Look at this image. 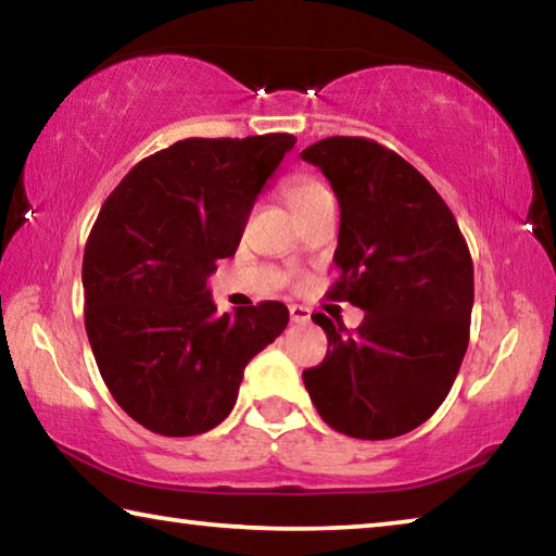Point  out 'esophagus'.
Listing matches in <instances>:
<instances>
[{"label": "esophagus", "instance_id": "obj_1", "mask_svg": "<svg viewBox=\"0 0 556 556\" xmlns=\"http://www.w3.org/2000/svg\"><path fill=\"white\" fill-rule=\"evenodd\" d=\"M289 316H291V321H294V324H308V321H312V312H308L306 306H299V304H291L289 306Z\"/></svg>", "mask_w": 556, "mask_h": 556}]
</instances>
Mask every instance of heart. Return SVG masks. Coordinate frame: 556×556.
<instances>
[{
	"label": "heart",
	"mask_w": 556,
	"mask_h": 556,
	"mask_svg": "<svg viewBox=\"0 0 556 556\" xmlns=\"http://www.w3.org/2000/svg\"><path fill=\"white\" fill-rule=\"evenodd\" d=\"M287 199H289L291 208L296 211V215H301V213L312 211L314 205L331 199V193H328V188L318 181V178L296 176L287 188Z\"/></svg>",
	"instance_id": "1"
}]
</instances>
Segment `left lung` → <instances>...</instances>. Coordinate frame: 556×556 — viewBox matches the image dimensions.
<instances>
[{
  "label": "left lung",
  "instance_id": "obj_1",
  "mask_svg": "<svg viewBox=\"0 0 556 556\" xmlns=\"http://www.w3.org/2000/svg\"><path fill=\"white\" fill-rule=\"evenodd\" d=\"M301 159L318 166L341 205L328 299L365 318L312 316L328 336L324 363L304 370L328 427L355 439H394L439 409L468 348L473 262L454 213L417 168L363 137H328Z\"/></svg>",
  "mask_w": 556,
  "mask_h": 556
}]
</instances>
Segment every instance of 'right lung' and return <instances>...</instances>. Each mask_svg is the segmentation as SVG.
Masks as SVG:
<instances>
[{
    "instance_id": "obj_1",
    "label": "right lung",
    "mask_w": 556,
    "mask_h": 556,
    "mask_svg": "<svg viewBox=\"0 0 556 556\" xmlns=\"http://www.w3.org/2000/svg\"><path fill=\"white\" fill-rule=\"evenodd\" d=\"M294 144V135L181 139L142 159L102 203L83 255L88 341L112 397L154 434L218 427L244 365L289 324L279 301L218 314L208 277L235 255Z\"/></svg>"
}]
</instances>
